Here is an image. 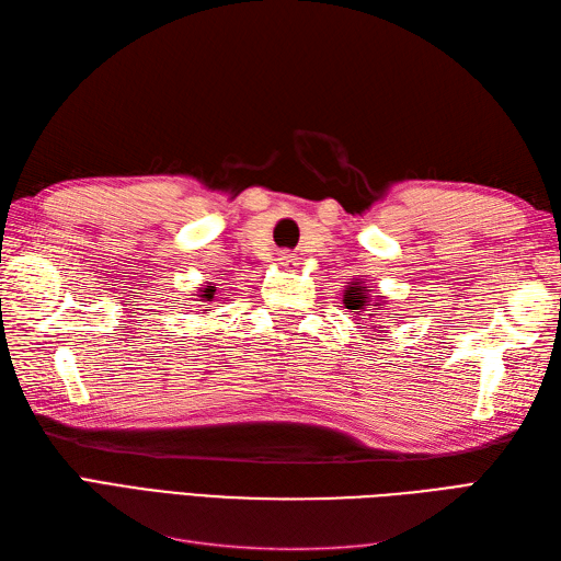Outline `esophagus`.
<instances>
[{
	"instance_id": "esophagus-1",
	"label": "esophagus",
	"mask_w": 561,
	"mask_h": 561,
	"mask_svg": "<svg viewBox=\"0 0 561 561\" xmlns=\"http://www.w3.org/2000/svg\"><path fill=\"white\" fill-rule=\"evenodd\" d=\"M283 260V264H287V262H290V260H287V257H280Z\"/></svg>"
}]
</instances>
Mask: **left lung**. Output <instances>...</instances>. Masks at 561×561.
<instances>
[{
    "label": "left lung",
    "instance_id": "obj_1",
    "mask_svg": "<svg viewBox=\"0 0 561 561\" xmlns=\"http://www.w3.org/2000/svg\"><path fill=\"white\" fill-rule=\"evenodd\" d=\"M367 306L370 307L369 310L366 309ZM344 307L353 313L363 316L360 311H375V307H381V304L377 299H371L369 290H365L360 283H353L348 290L344 293ZM365 316H377V313H365Z\"/></svg>",
    "mask_w": 561,
    "mask_h": 561
}]
</instances>
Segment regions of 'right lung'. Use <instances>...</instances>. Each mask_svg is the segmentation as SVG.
I'll use <instances>...</instances> for the list:
<instances>
[{"instance_id": "add662e5", "label": "right lung", "mask_w": 561, "mask_h": 561, "mask_svg": "<svg viewBox=\"0 0 561 561\" xmlns=\"http://www.w3.org/2000/svg\"><path fill=\"white\" fill-rule=\"evenodd\" d=\"M213 297H215V287L213 285H206L201 290V299L198 301H213Z\"/></svg>"}]
</instances>
